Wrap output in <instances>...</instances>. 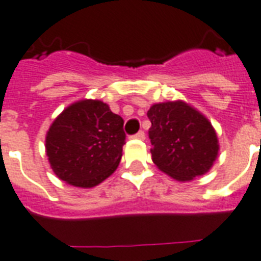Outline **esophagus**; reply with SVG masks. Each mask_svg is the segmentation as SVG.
Here are the masks:
<instances>
[{
    "label": "esophagus",
    "mask_w": 261,
    "mask_h": 261,
    "mask_svg": "<svg viewBox=\"0 0 261 261\" xmlns=\"http://www.w3.org/2000/svg\"><path fill=\"white\" fill-rule=\"evenodd\" d=\"M134 138H137V139H145V133L142 130L138 131V133H137V134L134 135Z\"/></svg>",
    "instance_id": "1"
}]
</instances>
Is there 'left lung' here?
<instances>
[{"label": "left lung", "mask_w": 261, "mask_h": 261, "mask_svg": "<svg viewBox=\"0 0 261 261\" xmlns=\"http://www.w3.org/2000/svg\"><path fill=\"white\" fill-rule=\"evenodd\" d=\"M152 127V160L163 172L178 180L205 174L218 156L214 127L205 116L182 101L154 104L148 111Z\"/></svg>", "instance_id": "obj_1"}]
</instances>
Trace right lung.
Here are the masks:
<instances>
[{
	"mask_svg": "<svg viewBox=\"0 0 261 261\" xmlns=\"http://www.w3.org/2000/svg\"><path fill=\"white\" fill-rule=\"evenodd\" d=\"M123 119L98 99L69 105L46 134V154L61 180L93 188L116 170L126 134Z\"/></svg>",
	"mask_w": 261,
	"mask_h": 261,
	"instance_id": "obj_1",
	"label": "right lung"
}]
</instances>
